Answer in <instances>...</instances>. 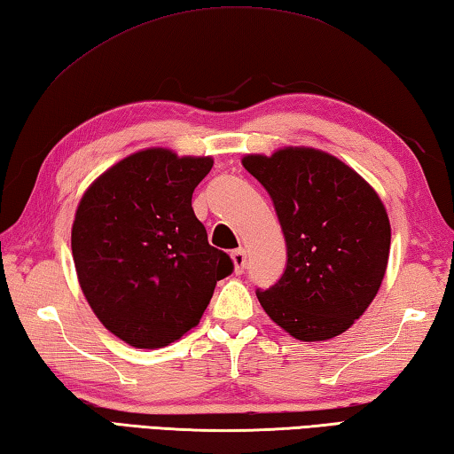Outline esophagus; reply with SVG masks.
<instances>
[{
    "label": "esophagus",
    "instance_id": "esophagus-1",
    "mask_svg": "<svg viewBox=\"0 0 454 454\" xmlns=\"http://www.w3.org/2000/svg\"><path fill=\"white\" fill-rule=\"evenodd\" d=\"M231 261H233L235 273L241 275V273L245 271V267H247V251H245L243 247L235 249V251L231 253Z\"/></svg>",
    "mask_w": 454,
    "mask_h": 454
}]
</instances>
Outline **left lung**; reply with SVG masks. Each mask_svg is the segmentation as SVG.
<instances>
[{
  "instance_id": "1",
  "label": "left lung",
  "mask_w": 454,
  "mask_h": 454,
  "mask_svg": "<svg viewBox=\"0 0 454 454\" xmlns=\"http://www.w3.org/2000/svg\"><path fill=\"white\" fill-rule=\"evenodd\" d=\"M241 163L271 195L287 241V269L257 291L261 307L299 340L340 335L367 311L387 271L391 223L379 193L313 147L249 153Z\"/></svg>"
}]
</instances>
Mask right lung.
Masks as SVG:
<instances>
[{"instance_id": "add662e5", "label": "right lung", "mask_w": 454, "mask_h": 454, "mask_svg": "<svg viewBox=\"0 0 454 454\" xmlns=\"http://www.w3.org/2000/svg\"><path fill=\"white\" fill-rule=\"evenodd\" d=\"M211 167L213 157L141 149L103 171L77 205L71 253L79 287L103 327L127 345L179 340L233 271L191 207Z\"/></svg>"}]
</instances>
